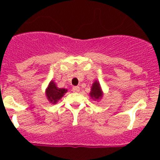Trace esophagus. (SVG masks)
Returning <instances> with one entry per match:
<instances>
[{
  "label": "esophagus",
  "instance_id": "esophagus-1",
  "mask_svg": "<svg viewBox=\"0 0 160 160\" xmlns=\"http://www.w3.org/2000/svg\"><path fill=\"white\" fill-rule=\"evenodd\" d=\"M72 90H73V92H78L79 90H80V87H72Z\"/></svg>",
  "mask_w": 160,
  "mask_h": 160
}]
</instances>
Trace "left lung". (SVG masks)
Returning a JSON list of instances; mask_svg holds the SVG:
<instances>
[{"label": "left lung", "mask_w": 160, "mask_h": 160, "mask_svg": "<svg viewBox=\"0 0 160 160\" xmlns=\"http://www.w3.org/2000/svg\"><path fill=\"white\" fill-rule=\"evenodd\" d=\"M90 97L95 99H98L102 96V93L101 87H100L99 83L98 82H94L93 83V86L91 87V92L90 93Z\"/></svg>", "instance_id": "1"}]
</instances>
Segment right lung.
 I'll use <instances>...</instances> for the list:
<instances>
[{"mask_svg": "<svg viewBox=\"0 0 160 160\" xmlns=\"http://www.w3.org/2000/svg\"><path fill=\"white\" fill-rule=\"evenodd\" d=\"M66 92V89L58 88L55 83L53 82H51L49 83L48 88L46 89V96H47L49 101L54 104L64 95Z\"/></svg>", "mask_w": 160, "mask_h": 160, "instance_id": "right-lung-1", "label": "right lung"}]
</instances>
